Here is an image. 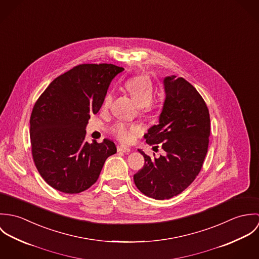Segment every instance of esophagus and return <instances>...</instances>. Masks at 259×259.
Masks as SVG:
<instances>
[{
	"instance_id": "1",
	"label": "esophagus",
	"mask_w": 259,
	"mask_h": 259,
	"mask_svg": "<svg viewBox=\"0 0 259 259\" xmlns=\"http://www.w3.org/2000/svg\"><path fill=\"white\" fill-rule=\"evenodd\" d=\"M131 148H128V147H126V146H119V147H117V151H119V152H124V153H128V152H131Z\"/></svg>"
}]
</instances>
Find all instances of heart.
Returning <instances> with one entry per match:
<instances>
[{
	"label": "heart",
	"instance_id": "obj_1",
	"mask_svg": "<svg viewBox=\"0 0 259 259\" xmlns=\"http://www.w3.org/2000/svg\"><path fill=\"white\" fill-rule=\"evenodd\" d=\"M125 90L131 95L136 104L143 110H148L150 107V101L153 96L152 83L146 75H137L130 78L125 82ZM112 100L111 93L107 94L104 100V108H108ZM113 135L123 143H130L134 141L136 136L140 133V127L137 125H131L123 122H117L112 126Z\"/></svg>",
	"mask_w": 259,
	"mask_h": 259
}]
</instances>
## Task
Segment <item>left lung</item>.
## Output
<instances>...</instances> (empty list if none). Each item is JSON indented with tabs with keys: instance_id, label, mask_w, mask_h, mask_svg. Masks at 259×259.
Listing matches in <instances>:
<instances>
[{
	"instance_id": "8db88e82",
	"label": "left lung",
	"mask_w": 259,
	"mask_h": 259,
	"mask_svg": "<svg viewBox=\"0 0 259 259\" xmlns=\"http://www.w3.org/2000/svg\"><path fill=\"white\" fill-rule=\"evenodd\" d=\"M163 87L165 99L158 124L144 137L148 145H159L164 154L150 157L139 149L146 162L134 176L137 187L158 200L180 194L195 180L210 135L208 109L195 88L176 75L165 76Z\"/></svg>"
}]
</instances>
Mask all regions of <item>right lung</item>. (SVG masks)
<instances>
[{"instance_id": "1", "label": "right lung", "mask_w": 259, "mask_h": 259, "mask_svg": "<svg viewBox=\"0 0 259 259\" xmlns=\"http://www.w3.org/2000/svg\"><path fill=\"white\" fill-rule=\"evenodd\" d=\"M123 68L83 64L55 78L38 98L30 118L32 153L45 182L65 193L94 185L114 143L84 141L92 114L98 113L112 78Z\"/></svg>"}]
</instances>
